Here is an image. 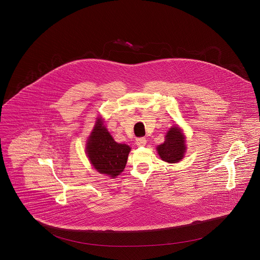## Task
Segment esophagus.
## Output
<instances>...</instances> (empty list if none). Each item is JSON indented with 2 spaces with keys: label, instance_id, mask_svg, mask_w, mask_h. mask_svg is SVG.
<instances>
[{
  "label": "esophagus",
  "instance_id": "34e87169",
  "mask_svg": "<svg viewBox=\"0 0 260 260\" xmlns=\"http://www.w3.org/2000/svg\"><path fill=\"white\" fill-rule=\"evenodd\" d=\"M137 146H144L146 144V138L145 137H138L136 141Z\"/></svg>",
  "mask_w": 260,
  "mask_h": 260
}]
</instances>
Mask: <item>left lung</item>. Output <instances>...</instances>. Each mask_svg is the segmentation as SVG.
<instances>
[{"mask_svg":"<svg viewBox=\"0 0 260 260\" xmlns=\"http://www.w3.org/2000/svg\"><path fill=\"white\" fill-rule=\"evenodd\" d=\"M185 137L177 126L172 127L166 136V141L157 147L161 160L168 162L180 161L185 153Z\"/></svg>","mask_w":260,"mask_h":260,"instance_id":"obj_1","label":"left lung"}]
</instances>
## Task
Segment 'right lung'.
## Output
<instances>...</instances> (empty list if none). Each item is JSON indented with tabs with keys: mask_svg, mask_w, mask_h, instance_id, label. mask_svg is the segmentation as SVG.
I'll return each instance as SVG.
<instances>
[{
	"mask_svg": "<svg viewBox=\"0 0 260 260\" xmlns=\"http://www.w3.org/2000/svg\"><path fill=\"white\" fill-rule=\"evenodd\" d=\"M131 151L128 145L117 143L99 119L88 138L87 154L93 168L111 177L124 171Z\"/></svg>",
	"mask_w": 260,
	"mask_h": 260,
	"instance_id": "add662e5",
	"label": "right lung"
}]
</instances>
